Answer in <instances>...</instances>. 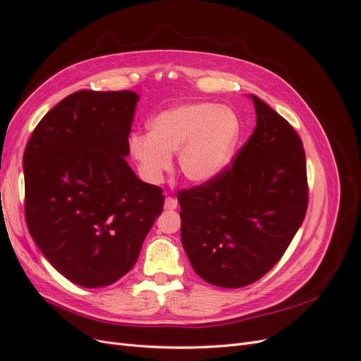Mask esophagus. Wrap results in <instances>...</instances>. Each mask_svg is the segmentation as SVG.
I'll return each instance as SVG.
<instances>
[{"label": "esophagus", "instance_id": "obj_1", "mask_svg": "<svg viewBox=\"0 0 361 361\" xmlns=\"http://www.w3.org/2000/svg\"><path fill=\"white\" fill-rule=\"evenodd\" d=\"M166 209H169V211H173V209H176L178 207V200L176 199H173V197H167L166 199Z\"/></svg>", "mask_w": 361, "mask_h": 361}]
</instances>
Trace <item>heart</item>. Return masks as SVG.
<instances>
[{
	"mask_svg": "<svg viewBox=\"0 0 361 361\" xmlns=\"http://www.w3.org/2000/svg\"><path fill=\"white\" fill-rule=\"evenodd\" d=\"M147 134L128 137V155L138 176L159 182L178 154L182 174L192 183L220 178L233 162L243 122L232 106L192 102L161 111L147 120Z\"/></svg>",
	"mask_w": 361,
	"mask_h": 361,
	"instance_id": "obj_1",
	"label": "heart"
}]
</instances>
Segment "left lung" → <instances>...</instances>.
Returning <instances> with one entry per match:
<instances>
[{
	"label": "left lung",
	"instance_id": "left-lung-1",
	"mask_svg": "<svg viewBox=\"0 0 361 361\" xmlns=\"http://www.w3.org/2000/svg\"><path fill=\"white\" fill-rule=\"evenodd\" d=\"M256 128L215 180L178 192L180 239L195 274L218 288L255 283L285 255L307 211L302 141L286 118L248 94Z\"/></svg>",
	"mask_w": 361,
	"mask_h": 361
}]
</instances>
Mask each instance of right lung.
Masks as SVG:
<instances>
[{"label":"right lung","mask_w":361,"mask_h":361,"mask_svg":"<svg viewBox=\"0 0 361 361\" xmlns=\"http://www.w3.org/2000/svg\"><path fill=\"white\" fill-rule=\"evenodd\" d=\"M135 92L80 90L43 117L24 152L25 220L61 276L82 288L133 269L164 206L126 162Z\"/></svg>","instance_id":"1"}]
</instances>
